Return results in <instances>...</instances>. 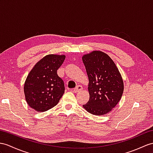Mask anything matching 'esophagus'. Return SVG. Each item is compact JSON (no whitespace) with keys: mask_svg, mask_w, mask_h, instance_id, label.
Segmentation results:
<instances>
[{"mask_svg":"<svg viewBox=\"0 0 153 153\" xmlns=\"http://www.w3.org/2000/svg\"><path fill=\"white\" fill-rule=\"evenodd\" d=\"M82 90V87L80 85H77V86L74 89L73 91L75 92V93H79Z\"/></svg>","mask_w":153,"mask_h":153,"instance_id":"34e87169","label":"esophagus"}]
</instances>
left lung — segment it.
<instances>
[{
  "label": "left lung",
  "mask_w": 153,
  "mask_h": 153,
  "mask_svg": "<svg viewBox=\"0 0 153 153\" xmlns=\"http://www.w3.org/2000/svg\"><path fill=\"white\" fill-rule=\"evenodd\" d=\"M89 79V99L83 105L89 113L108 114L117 105L124 90L121 73L107 54L94 51L82 56Z\"/></svg>",
  "instance_id": "left-lung-1"
}]
</instances>
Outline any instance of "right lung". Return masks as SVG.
Instances as JSON below:
<instances>
[{"label":"right lung","instance_id":"1","mask_svg":"<svg viewBox=\"0 0 153 153\" xmlns=\"http://www.w3.org/2000/svg\"><path fill=\"white\" fill-rule=\"evenodd\" d=\"M65 55L48 54L41 59L30 71L24 85L26 100L30 107L38 111H45L58 103L65 87L57 70Z\"/></svg>","mask_w":153,"mask_h":153}]
</instances>
